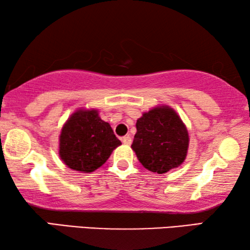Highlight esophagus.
I'll use <instances>...</instances> for the list:
<instances>
[{
  "mask_svg": "<svg viewBox=\"0 0 250 250\" xmlns=\"http://www.w3.org/2000/svg\"><path fill=\"white\" fill-rule=\"evenodd\" d=\"M122 142H123V144H125V145H130L132 144V138H130V136H124L122 138Z\"/></svg>",
  "mask_w": 250,
  "mask_h": 250,
  "instance_id": "1",
  "label": "esophagus"
}]
</instances>
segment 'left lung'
<instances>
[{
  "label": "left lung",
  "mask_w": 250,
  "mask_h": 250,
  "mask_svg": "<svg viewBox=\"0 0 250 250\" xmlns=\"http://www.w3.org/2000/svg\"><path fill=\"white\" fill-rule=\"evenodd\" d=\"M132 149L147 170L165 174L185 162L189 135L181 116L168 105H157L136 122Z\"/></svg>",
  "instance_id": "1"
}]
</instances>
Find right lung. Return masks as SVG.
I'll return each mask as SVG.
<instances>
[{
  "label": "right lung",
  "instance_id": "1",
  "mask_svg": "<svg viewBox=\"0 0 250 250\" xmlns=\"http://www.w3.org/2000/svg\"><path fill=\"white\" fill-rule=\"evenodd\" d=\"M122 145L96 108L76 109L64 123L59 136V156L68 168L92 173L104 165Z\"/></svg>",
  "mask_w": 250,
  "mask_h": 250
}]
</instances>
